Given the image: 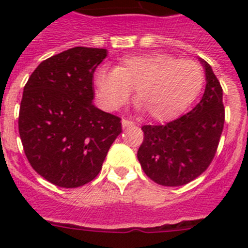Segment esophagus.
<instances>
[{"mask_svg":"<svg viewBox=\"0 0 248 248\" xmlns=\"http://www.w3.org/2000/svg\"><path fill=\"white\" fill-rule=\"evenodd\" d=\"M122 125H123V128H128V126H133V125H134V123L131 122V120L123 119L122 120Z\"/></svg>","mask_w":248,"mask_h":248,"instance_id":"esophagus-1","label":"esophagus"}]
</instances>
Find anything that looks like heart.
<instances>
[{
	"label": "heart",
	"mask_w": 248,
	"mask_h": 248,
	"mask_svg": "<svg viewBox=\"0 0 248 248\" xmlns=\"http://www.w3.org/2000/svg\"><path fill=\"white\" fill-rule=\"evenodd\" d=\"M203 79L202 68L191 59L151 53L124 58L115 69H99L94 82L100 102L109 110L123 107L135 89L139 109L163 122L189 108L201 92Z\"/></svg>",
	"instance_id": "1"
}]
</instances>
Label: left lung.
<instances>
[{"mask_svg":"<svg viewBox=\"0 0 248 248\" xmlns=\"http://www.w3.org/2000/svg\"><path fill=\"white\" fill-rule=\"evenodd\" d=\"M206 88L196 107L164 125H143L138 160L146 176L163 186H181L200 176L217 150L225 123L222 88L201 59Z\"/></svg>","mask_w":248,"mask_h":248,"instance_id":"8db88e82","label":"left lung"}]
</instances>
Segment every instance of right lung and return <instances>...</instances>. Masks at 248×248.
<instances>
[{
  "instance_id": "obj_1",
  "label": "right lung",
  "mask_w": 248,
  "mask_h": 248,
  "mask_svg": "<svg viewBox=\"0 0 248 248\" xmlns=\"http://www.w3.org/2000/svg\"><path fill=\"white\" fill-rule=\"evenodd\" d=\"M105 57L104 48H71L43 61L25 85L18 115L23 150L56 186L91 183L122 133V119L93 104V74Z\"/></svg>"
}]
</instances>
